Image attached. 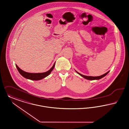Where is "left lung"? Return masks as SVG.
Segmentation results:
<instances>
[{
	"label": "left lung",
	"instance_id": "left-lung-1",
	"mask_svg": "<svg viewBox=\"0 0 129 129\" xmlns=\"http://www.w3.org/2000/svg\"><path fill=\"white\" fill-rule=\"evenodd\" d=\"M76 72H77V73L78 74H79L80 75H81V77H82L83 78H85V79H87V80H100V79H102L103 77H104V76H105L108 73L109 71L107 72L106 73H105L104 74L101 75V76H97V77H92V76H85V75H82L81 74H80V73H79L77 71H76Z\"/></svg>",
	"mask_w": 129,
	"mask_h": 129
}]
</instances>
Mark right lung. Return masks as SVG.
I'll return each instance as SVG.
<instances>
[{
    "label": "right lung",
    "instance_id": "1",
    "mask_svg": "<svg viewBox=\"0 0 129 129\" xmlns=\"http://www.w3.org/2000/svg\"><path fill=\"white\" fill-rule=\"evenodd\" d=\"M55 63H54L52 67L48 71H47L46 72H44V73H32L26 72L22 70V69H21L20 68H19L16 64H15V66H16V67L17 68L18 72L23 77H24V78H25L26 79H29L31 80L37 81V80H41V79L47 77L50 74L54 68Z\"/></svg>",
    "mask_w": 129,
    "mask_h": 129
}]
</instances>
